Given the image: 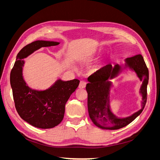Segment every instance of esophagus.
<instances>
[{
	"instance_id": "34e87169",
	"label": "esophagus",
	"mask_w": 160,
	"mask_h": 160,
	"mask_svg": "<svg viewBox=\"0 0 160 160\" xmlns=\"http://www.w3.org/2000/svg\"><path fill=\"white\" fill-rule=\"evenodd\" d=\"M86 84H87V83H86L85 81H80V83H79V88H80V89L85 88V87H86Z\"/></svg>"
}]
</instances>
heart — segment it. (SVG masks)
<instances>
[{
  "mask_svg": "<svg viewBox=\"0 0 160 160\" xmlns=\"http://www.w3.org/2000/svg\"><path fill=\"white\" fill-rule=\"evenodd\" d=\"M95 70H97V68H96V67H95V68H93V71H95Z\"/></svg>",
  "mask_w": 160,
  "mask_h": 160,
  "instance_id": "b5f03b06",
  "label": "heart"
}]
</instances>
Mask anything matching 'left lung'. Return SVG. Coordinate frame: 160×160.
<instances>
[{"label": "left lung", "mask_w": 160, "mask_h": 160, "mask_svg": "<svg viewBox=\"0 0 160 160\" xmlns=\"http://www.w3.org/2000/svg\"><path fill=\"white\" fill-rule=\"evenodd\" d=\"M126 66L134 70L140 80L143 81L140 89L142 95V108L129 117L119 119L115 117L109 108V89L111 83L109 79H113L118 75L121 67L107 65L88 77L87 84L88 107L91 120L97 127L103 129L115 130L126 126L140 115L147 101V86L149 80V71L142 55H136L125 59Z\"/></svg>", "instance_id": "left-lung-1"}]
</instances>
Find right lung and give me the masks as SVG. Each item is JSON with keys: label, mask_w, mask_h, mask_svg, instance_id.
I'll return each mask as SVG.
<instances>
[{"label": "right lung", "mask_w": 160, "mask_h": 160, "mask_svg": "<svg viewBox=\"0 0 160 160\" xmlns=\"http://www.w3.org/2000/svg\"><path fill=\"white\" fill-rule=\"evenodd\" d=\"M58 42L36 41L24 47L17 55V60L11 71L10 81L13 99L17 113L32 126L49 129L59 125L63 119L65 106L71 95L79 84V80H58L45 91L32 90L22 78L23 58L41 47L55 46Z\"/></svg>", "instance_id": "right-lung-1"}]
</instances>
